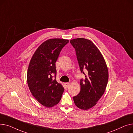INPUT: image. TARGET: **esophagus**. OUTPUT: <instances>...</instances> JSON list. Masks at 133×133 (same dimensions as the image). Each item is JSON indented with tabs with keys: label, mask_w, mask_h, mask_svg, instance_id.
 Segmentation results:
<instances>
[{
	"label": "esophagus",
	"mask_w": 133,
	"mask_h": 133,
	"mask_svg": "<svg viewBox=\"0 0 133 133\" xmlns=\"http://www.w3.org/2000/svg\"><path fill=\"white\" fill-rule=\"evenodd\" d=\"M64 84H65V87H66V88H68V87H69V84H70V83H69V82H68V83H64Z\"/></svg>",
	"instance_id": "1"
}]
</instances>
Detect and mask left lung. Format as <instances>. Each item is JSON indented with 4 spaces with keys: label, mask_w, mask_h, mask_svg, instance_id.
Instances as JSON below:
<instances>
[{
    "label": "left lung",
    "mask_w": 133,
    "mask_h": 133,
    "mask_svg": "<svg viewBox=\"0 0 133 133\" xmlns=\"http://www.w3.org/2000/svg\"><path fill=\"white\" fill-rule=\"evenodd\" d=\"M70 42L75 49L81 72L85 75V80L80 81L81 91L74 97V101L77 107L87 110L97 104L105 91L108 80V68L103 55L91 41L77 38Z\"/></svg>",
    "instance_id": "1"
}]
</instances>
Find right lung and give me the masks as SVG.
<instances>
[{
  "mask_svg": "<svg viewBox=\"0 0 133 133\" xmlns=\"http://www.w3.org/2000/svg\"><path fill=\"white\" fill-rule=\"evenodd\" d=\"M69 40L50 38L38 46L31 58L27 74L29 89L41 105L51 107L61 99L64 89L56 81L55 63ZM54 76V77L53 76Z\"/></svg>",
  "mask_w": 133,
  "mask_h": 133,
  "instance_id": "add662e5",
  "label": "right lung"
}]
</instances>
